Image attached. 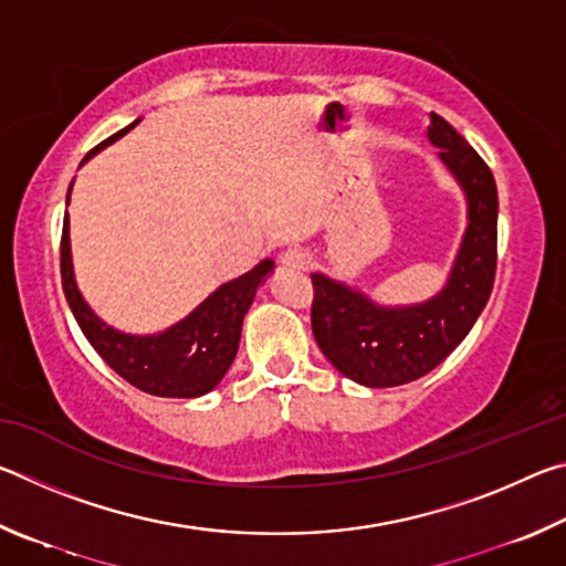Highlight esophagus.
<instances>
[{
  "mask_svg": "<svg viewBox=\"0 0 566 566\" xmlns=\"http://www.w3.org/2000/svg\"><path fill=\"white\" fill-rule=\"evenodd\" d=\"M280 262L284 270L290 272H304L306 266H310V254L304 252V249L294 247V249H286V252L280 256Z\"/></svg>",
  "mask_w": 566,
  "mask_h": 566,
  "instance_id": "obj_1",
  "label": "esophagus"
}]
</instances>
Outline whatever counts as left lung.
<instances>
[{
    "instance_id": "left-lung-1",
    "label": "left lung",
    "mask_w": 566,
    "mask_h": 566,
    "mask_svg": "<svg viewBox=\"0 0 566 566\" xmlns=\"http://www.w3.org/2000/svg\"><path fill=\"white\" fill-rule=\"evenodd\" d=\"M427 137L467 197V232L449 280L432 300L381 306L352 286L312 274V332L344 377L364 387H399L442 364L490 300L496 272V185L492 169L452 124L429 114Z\"/></svg>"
}]
</instances>
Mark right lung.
<instances>
[{
	"mask_svg": "<svg viewBox=\"0 0 566 566\" xmlns=\"http://www.w3.org/2000/svg\"><path fill=\"white\" fill-rule=\"evenodd\" d=\"M137 124L139 119L119 129L117 134H112L109 139H104L102 145L94 147L82 159V165L97 155L99 149L124 137ZM66 205H70V197H66ZM60 266L70 310L80 329L84 332V337L90 339L99 357L122 379H127L129 385L147 391V395L191 399L212 391L227 375V369L232 367L239 349V337H242L244 314L252 306L254 294L264 282V276L274 270V262L262 260L252 272L219 286L217 292L209 294L189 317L177 322L175 327L159 334H149V337H137V334H124L109 327L84 302L82 292L76 290L72 270L70 219H64L62 227Z\"/></svg>",
	"mask_w": 566,
	"mask_h": 566,
	"instance_id": "1",
	"label": "right lung"
}]
</instances>
